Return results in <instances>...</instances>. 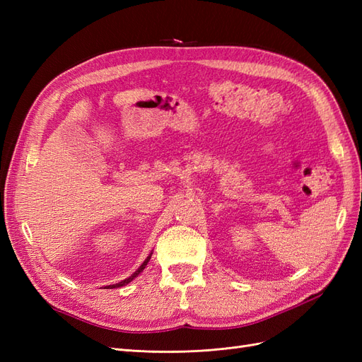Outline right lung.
Returning a JSON list of instances; mask_svg holds the SVG:
<instances>
[{
    "label": "right lung",
    "instance_id": "add662e5",
    "mask_svg": "<svg viewBox=\"0 0 362 362\" xmlns=\"http://www.w3.org/2000/svg\"><path fill=\"white\" fill-rule=\"evenodd\" d=\"M151 257H152V252H151V254L146 257V259H145L144 262H141V266H140V267H139V269H137V270L133 273V275L128 276V278H125L124 281H120V282H117V284H112V286H105L104 288H119V287H124V286H127V284H129V282L133 281L134 278H137V276L140 275V273L145 270V267H146V264H148V262H149Z\"/></svg>",
    "mask_w": 362,
    "mask_h": 362
}]
</instances>
